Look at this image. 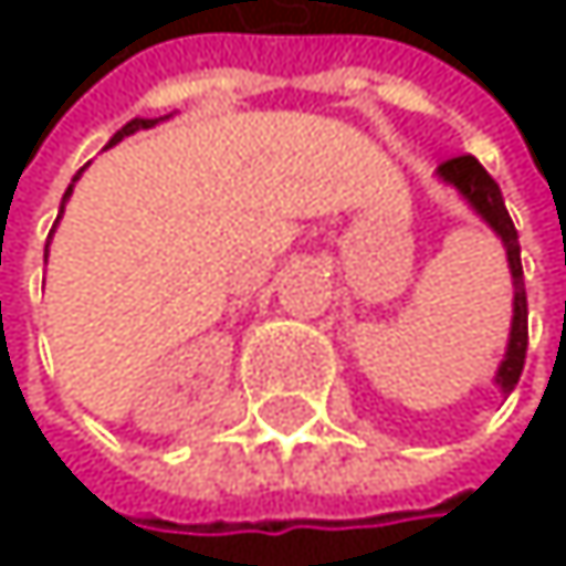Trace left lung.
I'll return each mask as SVG.
<instances>
[{
  "mask_svg": "<svg viewBox=\"0 0 566 566\" xmlns=\"http://www.w3.org/2000/svg\"><path fill=\"white\" fill-rule=\"evenodd\" d=\"M438 172H441L444 182H451L485 217V223L499 237H503V244H506V258H510V271H513L516 298H513L510 349H506V359H503V366H499V374H495V384H503V390L510 394L520 384L523 363H526V343H530V329H526V285H523V264H520V237H516V227H513L510 210L503 203V192H499V182L479 166L475 156H454V159L441 163Z\"/></svg>",
  "mask_w": 566,
  "mask_h": 566,
  "instance_id": "1",
  "label": "left lung"
}]
</instances>
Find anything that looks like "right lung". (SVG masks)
<instances>
[{"instance_id":"right-lung-1","label":"right lung","mask_w":566,"mask_h":566,"mask_svg":"<svg viewBox=\"0 0 566 566\" xmlns=\"http://www.w3.org/2000/svg\"><path fill=\"white\" fill-rule=\"evenodd\" d=\"M156 122H163V118H135V122H128V125H125V128H122V132H118V135L112 138V145H115V142H122L125 135H135V132H142V128H151V125H156ZM77 179H81V172L74 176V182H77ZM74 182L67 186V192H63V203H67V197H71V192H74ZM60 213H63V207H60ZM53 227H56V223H53ZM46 244H50V241H46Z\"/></svg>"}]
</instances>
